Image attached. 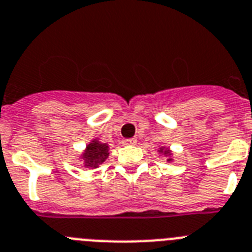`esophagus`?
<instances>
[{
  "instance_id": "obj_1",
  "label": "esophagus",
  "mask_w": 252,
  "mask_h": 252,
  "mask_svg": "<svg viewBox=\"0 0 252 252\" xmlns=\"http://www.w3.org/2000/svg\"><path fill=\"white\" fill-rule=\"evenodd\" d=\"M122 143H123V146H133V144L137 143V139L135 138H128V139L122 140Z\"/></svg>"
}]
</instances>
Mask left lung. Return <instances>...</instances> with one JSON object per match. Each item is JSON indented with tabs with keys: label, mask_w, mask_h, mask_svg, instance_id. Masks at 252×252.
I'll list each match as a JSON object with an SVG mask.
<instances>
[{
	"label": "left lung",
	"mask_w": 252,
	"mask_h": 252,
	"mask_svg": "<svg viewBox=\"0 0 252 252\" xmlns=\"http://www.w3.org/2000/svg\"><path fill=\"white\" fill-rule=\"evenodd\" d=\"M159 153H163L165 156V157H168V162H172V158H171V156H172V153H171V151H169L168 148H165V147H160L159 148Z\"/></svg>",
	"instance_id": "obj_1"
}]
</instances>
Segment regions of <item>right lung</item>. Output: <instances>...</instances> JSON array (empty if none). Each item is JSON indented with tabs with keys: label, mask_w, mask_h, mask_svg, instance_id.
<instances>
[{
	"label": "right lung",
	"mask_w": 252,
	"mask_h": 252,
	"mask_svg": "<svg viewBox=\"0 0 252 252\" xmlns=\"http://www.w3.org/2000/svg\"><path fill=\"white\" fill-rule=\"evenodd\" d=\"M108 157H109V146L106 143L99 142L98 139H93L81 154V159L84 160V165L87 168H98Z\"/></svg>",
	"instance_id": "right-lung-1"
}]
</instances>
